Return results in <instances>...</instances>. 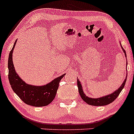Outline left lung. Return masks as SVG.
Listing matches in <instances>:
<instances>
[{"label": "left lung", "instance_id": "8db88e82", "mask_svg": "<svg viewBox=\"0 0 134 134\" xmlns=\"http://www.w3.org/2000/svg\"><path fill=\"white\" fill-rule=\"evenodd\" d=\"M121 45V48L123 50V53H125L126 58H127V55H126V52L125 51V49H123V48ZM127 73L126 75V78L124 79V81L123 82L122 85L120 86V87L119 88H118L116 90L114 91V92H113L112 93L109 94V95H105V96L101 97L99 98H91L88 97V96H86L85 95V93H84L83 90V87H82V85L81 84V82L79 81V80L77 79V87H78V91L81 97L82 98V99L85 101L86 104H89L91 105H95V106H102V105H106L108 104H111V102H113L114 100L118 97V96L119 95V94L120 93V92H121V90L124 88L125 85L126 81H127Z\"/></svg>", "mask_w": 134, "mask_h": 134}]
</instances>
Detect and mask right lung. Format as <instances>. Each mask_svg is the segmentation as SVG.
I'll return each instance as SVG.
<instances>
[{"label":"right lung","mask_w":134,"mask_h":134,"mask_svg":"<svg viewBox=\"0 0 134 134\" xmlns=\"http://www.w3.org/2000/svg\"><path fill=\"white\" fill-rule=\"evenodd\" d=\"M16 41L17 40L10 51L8 58V78L11 88L21 100L28 105L34 107L48 105L55 98L60 80L65 74L57 77L45 85L35 86L26 84L18 75L13 64V52Z\"/></svg>","instance_id":"add662e5"}]
</instances>
